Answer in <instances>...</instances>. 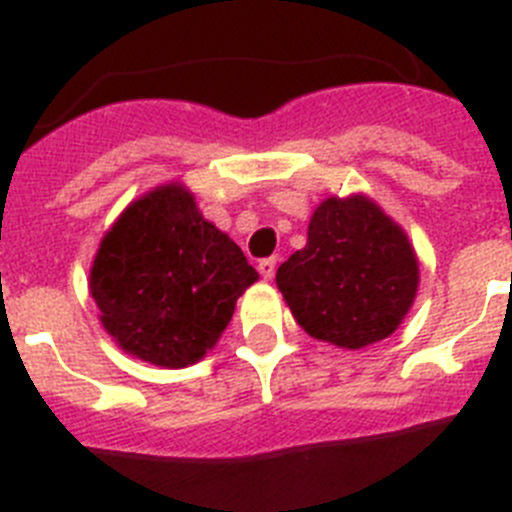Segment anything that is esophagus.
Returning <instances> with one entry per match:
<instances>
[{"label": "esophagus", "mask_w": 512, "mask_h": 512, "mask_svg": "<svg viewBox=\"0 0 512 512\" xmlns=\"http://www.w3.org/2000/svg\"><path fill=\"white\" fill-rule=\"evenodd\" d=\"M259 271L264 279H274V271H277V259H274V256H269V259H261Z\"/></svg>", "instance_id": "1"}]
</instances>
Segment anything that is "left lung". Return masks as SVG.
Instances as JSON below:
<instances>
[{"mask_svg": "<svg viewBox=\"0 0 512 512\" xmlns=\"http://www.w3.org/2000/svg\"><path fill=\"white\" fill-rule=\"evenodd\" d=\"M297 323L318 341L361 348L382 341L405 318L418 289L408 238L366 197H330L315 210L307 246L279 266Z\"/></svg>", "mask_w": 512, "mask_h": 512, "instance_id": "1", "label": "left lung"}]
</instances>
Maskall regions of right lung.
<instances>
[{"instance_id":"obj_1","label":"right lung","mask_w":512,"mask_h":512,"mask_svg":"<svg viewBox=\"0 0 512 512\" xmlns=\"http://www.w3.org/2000/svg\"><path fill=\"white\" fill-rule=\"evenodd\" d=\"M256 279L192 194L169 184L133 202L104 235L89 289L102 325L128 354L179 369L215 346Z\"/></svg>"}]
</instances>
